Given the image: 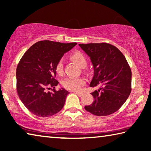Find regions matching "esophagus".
<instances>
[{
  "mask_svg": "<svg viewBox=\"0 0 151 151\" xmlns=\"http://www.w3.org/2000/svg\"><path fill=\"white\" fill-rule=\"evenodd\" d=\"M74 93H75L76 94H77L79 97H81L83 96V93H80V92H74Z\"/></svg>",
  "mask_w": 151,
  "mask_h": 151,
  "instance_id": "obj_1",
  "label": "esophagus"
}]
</instances>
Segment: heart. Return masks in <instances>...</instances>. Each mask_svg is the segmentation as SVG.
<instances>
[{"label":"heart","mask_w":151,"mask_h":151,"mask_svg":"<svg viewBox=\"0 0 151 151\" xmlns=\"http://www.w3.org/2000/svg\"><path fill=\"white\" fill-rule=\"evenodd\" d=\"M71 60H73L80 68H85L88 63V60L86 55L81 52H76L71 55ZM63 70V60H60L55 65V71L61 75ZM86 81L82 78H68L63 81V86L64 88L70 91H79L80 90Z\"/></svg>","instance_id":"b5f03b06"}]
</instances>
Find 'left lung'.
Wrapping results in <instances>:
<instances>
[{
  "instance_id": "left-lung-1",
  "label": "left lung",
  "mask_w": 151,
  "mask_h": 151,
  "mask_svg": "<svg viewBox=\"0 0 151 151\" xmlns=\"http://www.w3.org/2000/svg\"><path fill=\"white\" fill-rule=\"evenodd\" d=\"M90 58L94 74L89 86L99 87L91 93L94 101L85 109L97 116L117 111L131 91V70L117 47L107 43L79 44Z\"/></svg>"
}]
</instances>
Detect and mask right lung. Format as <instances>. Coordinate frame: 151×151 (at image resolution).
<instances>
[{"instance_id":"right-lung-1","label":"right lung","mask_w":151,"mask_h":151,"mask_svg":"<svg viewBox=\"0 0 151 151\" xmlns=\"http://www.w3.org/2000/svg\"><path fill=\"white\" fill-rule=\"evenodd\" d=\"M76 44V42L40 41L21 58L16 73L17 93L21 101L34 115L50 117L63 108L69 92L63 88L55 90L58 84L54 78L55 65ZM50 87L54 88L53 92L47 91Z\"/></svg>"}]
</instances>
